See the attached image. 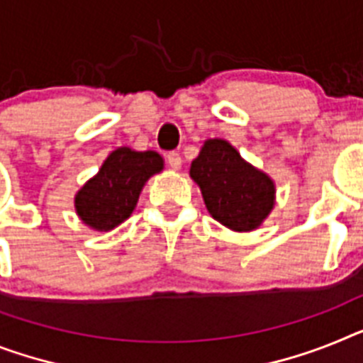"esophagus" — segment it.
<instances>
[{
	"mask_svg": "<svg viewBox=\"0 0 363 363\" xmlns=\"http://www.w3.org/2000/svg\"><path fill=\"white\" fill-rule=\"evenodd\" d=\"M166 162H167V166L172 167V169H181L182 158H181V155L177 153V151H169V153L166 155Z\"/></svg>",
	"mask_w": 363,
	"mask_h": 363,
	"instance_id": "obj_1",
	"label": "esophagus"
}]
</instances>
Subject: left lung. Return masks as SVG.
<instances>
[{
    "mask_svg": "<svg viewBox=\"0 0 363 363\" xmlns=\"http://www.w3.org/2000/svg\"><path fill=\"white\" fill-rule=\"evenodd\" d=\"M190 177L199 184L210 216L238 233L257 228L275 205L273 181L225 140H206Z\"/></svg>",
    "mask_w": 363,
    "mask_h": 363,
    "instance_id": "obj_1",
    "label": "left lung"
}]
</instances>
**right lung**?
Segmentation results:
<instances>
[{"label":"right lung","mask_w":363,"mask_h":363,"mask_svg":"<svg viewBox=\"0 0 363 363\" xmlns=\"http://www.w3.org/2000/svg\"><path fill=\"white\" fill-rule=\"evenodd\" d=\"M164 167L155 151L120 147L108 155L101 169L75 196V208L83 223L97 230H111L129 218L149 177Z\"/></svg>","instance_id":"add662e5"}]
</instances>
